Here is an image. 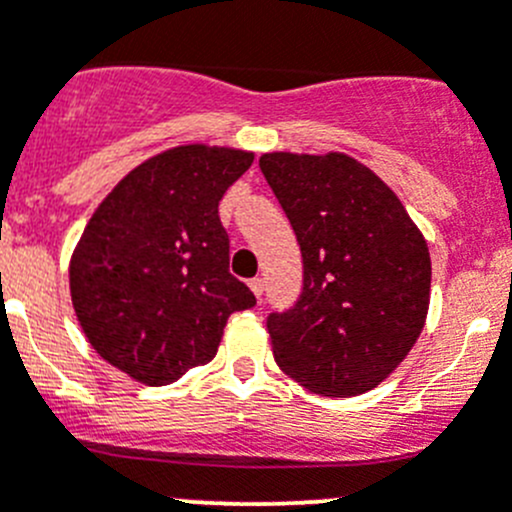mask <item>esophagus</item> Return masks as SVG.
Masks as SVG:
<instances>
[{
    "mask_svg": "<svg viewBox=\"0 0 512 512\" xmlns=\"http://www.w3.org/2000/svg\"><path fill=\"white\" fill-rule=\"evenodd\" d=\"M250 289H252V292H255V297L260 299L262 292H265V280H262V277H252Z\"/></svg>",
    "mask_w": 512,
    "mask_h": 512,
    "instance_id": "1",
    "label": "esophagus"
}]
</instances>
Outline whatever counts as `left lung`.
<instances>
[{"mask_svg":"<svg viewBox=\"0 0 512 512\" xmlns=\"http://www.w3.org/2000/svg\"><path fill=\"white\" fill-rule=\"evenodd\" d=\"M260 170L302 250V292L270 312L282 371L324 396L374 389L421 334L431 257L394 190L344 153H265Z\"/></svg>","mask_w":512,"mask_h":512,"instance_id":"left-lung-1","label":"left lung"}]
</instances>
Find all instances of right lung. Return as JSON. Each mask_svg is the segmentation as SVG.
Here are the masks:
<instances>
[{
    "label": "right lung",
    "mask_w": 512,
    "mask_h": 512,
    "mask_svg": "<svg viewBox=\"0 0 512 512\" xmlns=\"http://www.w3.org/2000/svg\"><path fill=\"white\" fill-rule=\"evenodd\" d=\"M252 153L180 146L146 160L98 205L69 280L81 329L108 364L163 386L218 352L255 294L230 275L218 205Z\"/></svg>",
    "instance_id": "1"
}]
</instances>
